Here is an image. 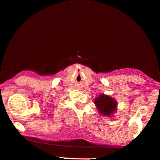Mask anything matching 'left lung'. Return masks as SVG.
Returning <instances> with one entry per match:
<instances>
[{"label":"left lung","mask_w":160,"mask_h":160,"mask_svg":"<svg viewBox=\"0 0 160 160\" xmlns=\"http://www.w3.org/2000/svg\"><path fill=\"white\" fill-rule=\"evenodd\" d=\"M94 103L98 112L108 118H112L118 110V102L115 99L103 93L98 95L97 98H95Z\"/></svg>","instance_id":"left-lung-1"}]
</instances>
